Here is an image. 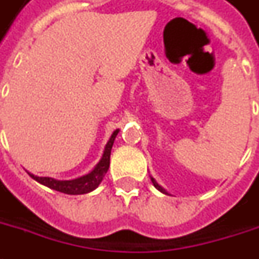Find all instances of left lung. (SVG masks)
I'll list each match as a JSON object with an SVG mask.
<instances>
[{
  "label": "left lung",
  "instance_id": "1",
  "mask_svg": "<svg viewBox=\"0 0 259 259\" xmlns=\"http://www.w3.org/2000/svg\"><path fill=\"white\" fill-rule=\"evenodd\" d=\"M150 178H151V182H153V185H154L155 188H157V189L160 191V192H162V193H165V195H168L167 191H165V189H164V188H162V186H161V185H158V182H157V181H155L154 178H153V177H150Z\"/></svg>",
  "mask_w": 259,
  "mask_h": 259
}]
</instances>
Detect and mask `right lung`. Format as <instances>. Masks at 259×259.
I'll return each instance as SVG.
<instances>
[{
	"instance_id": "obj_1",
	"label": "right lung",
	"mask_w": 259,
	"mask_h": 259,
	"mask_svg": "<svg viewBox=\"0 0 259 259\" xmlns=\"http://www.w3.org/2000/svg\"><path fill=\"white\" fill-rule=\"evenodd\" d=\"M119 129H116L109 137L108 143L105 144L104 153L101 160L98 161V164L92 168L91 171L82 177L74 178V180H66L59 181L50 178V177H36L33 174H29L35 181H37L41 185L48 186L50 189L59 191V192L67 193V195H84V193L92 192L94 189H97L99 184L104 180L105 174L108 172L109 169V162H111V150L113 146V142L116 139Z\"/></svg>"
}]
</instances>
